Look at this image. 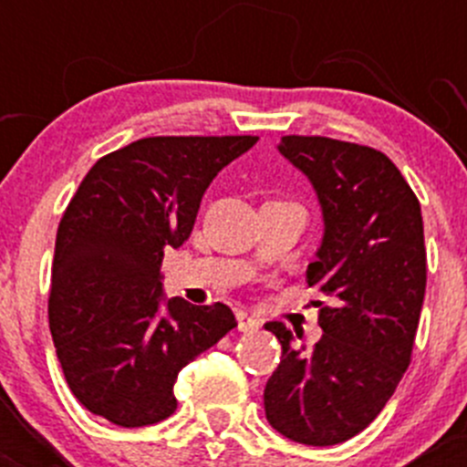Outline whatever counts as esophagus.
<instances>
[{"instance_id":"1","label":"esophagus","mask_w":467,"mask_h":467,"mask_svg":"<svg viewBox=\"0 0 467 467\" xmlns=\"http://www.w3.org/2000/svg\"><path fill=\"white\" fill-rule=\"evenodd\" d=\"M260 318L251 317V314L244 312V309L237 312V327L242 329V332H255V329H260Z\"/></svg>"}]
</instances>
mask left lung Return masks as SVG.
I'll list each match as a JSON object with an SVG mask.
<instances>
[{
  "label": "left lung",
  "mask_w": 467,
  "mask_h": 467,
  "mask_svg": "<svg viewBox=\"0 0 467 467\" xmlns=\"http://www.w3.org/2000/svg\"><path fill=\"white\" fill-rule=\"evenodd\" d=\"M280 153L312 181L325 234L307 285L332 305L318 309L321 341H294L285 323L264 327L282 346L264 389L273 430L314 447L364 431L411 364L427 286L418 196L370 146L321 135H285ZM300 338V337H298Z\"/></svg>",
  "instance_id": "1"
}]
</instances>
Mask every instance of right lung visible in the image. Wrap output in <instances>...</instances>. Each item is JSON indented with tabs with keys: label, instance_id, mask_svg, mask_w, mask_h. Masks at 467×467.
Instances as JSON below:
<instances>
[{
	"label": "right lung",
	"instance_id": "obj_1",
	"mask_svg": "<svg viewBox=\"0 0 467 467\" xmlns=\"http://www.w3.org/2000/svg\"><path fill=\"white\" fill-rule=\"evenodd\" d=\"M255 135H160L97 160L51 264L49 329L74 398L119 427L176 411L178 373L237 327L228 305H160L164 248L190 239L212 178Z\"/></svg>",
	"mask_w": 467,
	"mask_h": 467
}]
</instances>
